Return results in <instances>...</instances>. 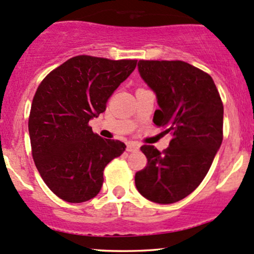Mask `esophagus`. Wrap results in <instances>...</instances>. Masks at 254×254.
<instances>
[{
  "mask_svg": "<svg viewBox=\"0 0 254 254\" xmlns=\"http://www.w3.org/2000/svg\"><path fill=\"white\" fill-rule=\"evenodd\" d=\"M140 149V144L136 142H127V152H137Z\"/></svg>",
  "mask_w": 254,
  "mask_h": 254,
  "instance_id": "1",
  "label": "esophagus"
}]
</instances>
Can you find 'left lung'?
<instances>
[{
	"label": "left lung",
	"mask_w": 254,
	"mask_h": 254,
	"mask_svg": "<svg viewBox=\"0 0 254 254\" xmlns=\"http://www.w3.org/2000/svg\"><path fill=\"white\" fill-rule=\"evenodd\" d=\"M138 71L157 94L153 122L171 132L159 152L143 144L147 165L135 175L142 196L172 204L194 191L210 170L223 141V102L212 77L181 60H140Z\"/></svg>",
	"instance_id": "1"
}]
</instances>
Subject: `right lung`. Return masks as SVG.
I'll return each mask as SVG.
<instances>
[{
	"label": "right lung",
	"mask_w": 254,
	"mask_h": 254,
	"mask_svg": "<svg viewBox=\"0 0 254 254\" xmlns=\"http://www.w3.org/2000/svg\"><path fill=\"white\" fill-rule=\"evenodd\" d=\"M136 64L77 55L38 85L29 116L32 158L42 180L60 199L78 204L96 196L106 165L127 148L93 132L89 121L105 112Z\"/></svg>",
	"instance_id": "obj_1"
}]
</instances>
